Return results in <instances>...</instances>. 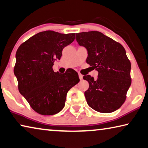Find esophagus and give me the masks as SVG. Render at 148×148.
<instances>
[{"label": "esophagus", "instance_id": "1", "mask_svg": "<svg viewBox=\"0 0 148 148\" xmlns=\"http://www.w3.org/2000/svg\"><path fill=\"white\" fill-rule=\"evenodd\" d=\"M79 78L82 80V79H83V75L81 74H79Z\"/></svg>", "mask_w": 148, "mask_h": 148}]
</instances>
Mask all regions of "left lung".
Segmentation results:
<instances>
[{
  "instance_id": "1",
  "label": "left lung",
  "mask_w": 148,
  "mask_h": 148,
  "mask_svg": "<svg viewBox=\"0 0 148 148\" xmlns=\"http://www.w3.org/2000/svg\"><path fill=\"white\" fill-rule=\"evenodd\" d=\"M78 44L88 50L86 62L98 71L95 79L90 75L83 78L90 87L84 94L89 106L95 111L109 113L125 103L131 85V64L121 43L97 31L76 34Z\"/></svg>"
}]
</instances>
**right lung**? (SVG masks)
Returning <instances> with one entry per match:
<instances>
[{
  "label": "right lung",
  "instance_id": "right-lung-1",
  "mask_svg": "<svg viewBox=\"0 0 148 148\" xmlns=\"http://www.w3.org/2000/svg\"><path fill=\"white\" fill-rule=\"evenodd\" d=\"M75 34L39 32L23 42L16 54L14 72L18 90L30 106L42 115H53L64 108L68 91L79 81L73 69L64 74L53 71L55 60L74 41Z\"/></svg>",
  "mask_w": 148,
  "mask_h": 148
}]
</instances>
